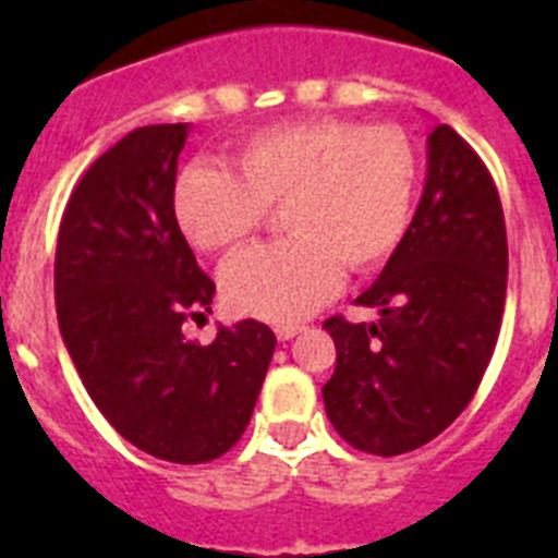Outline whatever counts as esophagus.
<instances>
[{"mask_svg":"<svg viewBox=\"0 0 558 558\" xmlns=\"http://www.w3.org/2000/svg\"><path fill=\"white\" fill-rule=\"evenodd\" d=\"M304 330H306V324L287 322V324H278V327H275V336H278L280 341H289V339H295L298 332H304Z\"/></svg>","mask_w":558,"mask_h":558,"instance_id":"obj_1","label":"esophagus"}]
</instances>
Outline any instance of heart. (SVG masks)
Instances as JSON below:
<instances>
[{
  "label": "heart",
  "mask_w": 558,
  "mask_h": 558,
  "mask_svg": "<svg viewBox=\"0 0 558 558\" xmlns=\"http://www.w3.org/2000/svg\"><path fill=\"white\" fill-rule=\"evenodd\" d=\"M416 179V147L399 126L313 118L245 138L231 170L202 161L182 170L173 214L196 248L228 252L280 205L289 236L231 257L222 292L236 313L283 324L324 304L344 266L371 271L397 252Z\"/></svg>",
  "instance_id": "b5f03b06"
}]
</instances>
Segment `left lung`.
<instances>
[{
    "label": "left lung",
    "mask_w": 558,
    "mask_h": 558,
    "mask_svg": "<svg viewBox=\"0 0 558 558\" xmlns=\"http://www.w3.org/2000/svg\"><path fill=\"white\" fill-rule=\"evenodd\" d=\"M507 226L498 187L449 124L428 135L423 199L359 306L376 324L324 322L336 373L324 385L332 428L359 451L393 458L446 432L472 402L501 332Z\"/></svg>",
    "instance_id": "8db88e82"
}]
</instances>
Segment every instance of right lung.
I'll use <instances>...</instances> for the list:
<instances>
[{"mask_svg": "<svg viewBox=\"0 0 558 558\" xmlns=\"http://www.w3.org/2000/svg\"><path fill=\"white\" fill-rule=\"evenodd\" d=\"M185 138L187 124L138 126L83 173L60 219L54 298L109 425L153 458L208 463L243 437L278 339L254 318L210 344L182 332L217 292L173 214Z\"/></svg>", "mask_w": 558, "mask_h": 558, "instance_id": "obj_1", "label": "right lung"}]
</instances>
